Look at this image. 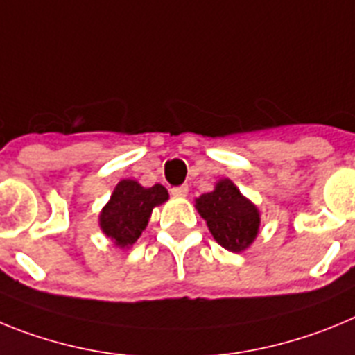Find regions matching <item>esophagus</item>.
<instances>
[{"mask_svg":"<svg viewBox=\"0 0 355 355\" xmlns=\"http://www.w3.org/2000/svg\"><path fill=\"white\" fill-rule=\"evenodd\" d=\"M187 186H178V187H173L171 189V195L173 196H178V198H184V196H187Z\"/></svg>","mask_w":355,"mask_h":355,"instance_id":"1","label":"esophagus"}]
</instances>
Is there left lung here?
Masks as SVG:
<instances>
[{"label": "left lung", "mask_w": 355, "mask_h": 355, "mask_svg": "<svg viewBox=\"0 0 355 355\" xmlns=\"http://www.w3.org/2000/svg\"><path fill=\"white\" fill-rule=\"evenodd\" d=\"M196 209L207 221L212 237L230 252H243L259 234V209L229 178H221L214 191L196 198Z\"/></svg>", "instance_id": "1"}]
</instances>
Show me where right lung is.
<instances>
[{
	"mask_svg": "<svg viewBox=\"0 0 355 355\" xmlns=\"http://www.w3.org/2000/svg\"><path fill=\"white\" fill-rule=\"evenodd\" d=\"M168 198V191L160 184L143 187L139 182L130 178L121 180L114 189L109 203L101 209V230L112 239L114 245L128 248L146 229L153 207L164 203Z\"/></svg>",
	"mask_w": 355,
	"mask_h": 355,
	"instance_id": "1",
	"label": "right lung"
}]
</instances>
